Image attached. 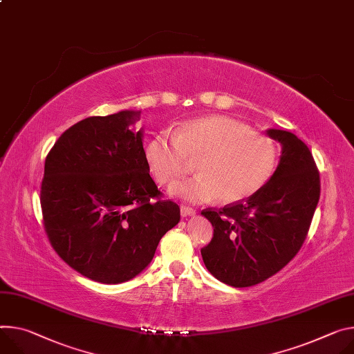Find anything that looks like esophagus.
<instances>
[{
  "instance_id": "1",
  "label": "esophagus",
  "mask_w": 354,
  "mask_h": 354,
  "mask_svg": "<svg viewBox=\"0 0 354 354\" xmlns=\"http://www.w3.org/2000/svg\"><path fill=\"white\" fill-rule=\"evenodd\" d=\"M196 213L195 209H192L189 206H180V214L182 217H187V216H194Z\"/></svg>"
}]
</instances>
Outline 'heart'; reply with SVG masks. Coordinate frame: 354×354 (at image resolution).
Returning <instances> with one entry per match:
<instances>
[{"instance_id": "obj_1", "label": "heart", "mask_w": 354, "mask_h": 354, "mask_svg": "<svg viewBox=\"0 0 354 354\" xmlns=\"http://www.w3.org/2000/svg\"><path fill=\"white\" fill-rule=\"evenodd\" d=\"M148 168L159 185H172L198 160L199 175L172 186V195L205 203L218 198L236 203L251 198L271 180L279 148L271 137L234 118L209 115L185 122L180 130L152 136L144 148Z\"/></svg>"}]
</instances>
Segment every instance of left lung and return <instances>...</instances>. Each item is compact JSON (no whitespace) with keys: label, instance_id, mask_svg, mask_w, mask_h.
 I'll return each mask as SVG.
<instances>
[{"label":"left lung","instance_id":"8db88e82","mask_svg":"<svg viewBox=\"0 0 354 354\" xmlns=\"http://www.w3.org/2000/svg\"><path fill=\"white\" fill-rule=\"evenodd\" d=\"M267 134L282 145L271 180L248 199L202 210L214 230L201 250L205 266L218 281L236 288L260 283L294 259L320 196L319 171L306 144L283 130Z\"/></svg>","mask_w":354,"mask_h":354}]
</instances>
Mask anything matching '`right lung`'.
<instances>
[{
    "mask_svg": "<svg viewBox=\"0 0 354 354\" xmlns=\"http://www.w3.org/2000/svg\"><path fill=\"white\" fill-rule=\"evenodd\" d=\"M140 111L84 118L63 133L45 159L41 207L45 233L60 259L82 275L120 283L153 259L180 220L149 175Z\"/></svg>",
    "mask_w": 354,
    "mask_h": 354,
    "instance_id": "1",
    "label": "right lung"
}]
</instances>
